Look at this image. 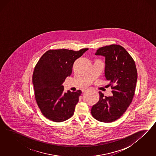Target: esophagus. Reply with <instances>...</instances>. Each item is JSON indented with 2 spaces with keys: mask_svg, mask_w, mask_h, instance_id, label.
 Here are the masks:
<instances>
[{
  "mask_svg": "<svg viewBox=\"0 0 156 156\" xmlns=\"http://www.w3.org/2000/svg\"><path fill=\"white\" fill-rule=\"evenodd\" d=\"M87 90H88V89H82V91L83 93H84V92H85L86 91H87Z\"/></svg>",
  "mask_w": 156,
  "mask_h": 156,
  "instance_id": "1",
  "label": "esophagus"
}]
</instances>
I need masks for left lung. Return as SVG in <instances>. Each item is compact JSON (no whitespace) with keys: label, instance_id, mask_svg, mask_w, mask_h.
Listing matches in <instances>:
<instances>
[{"label":"left lung","instance_id":"1","mask_svg":"<svg viewBox=\"0 0 156 156\" xmlns=\"http://www.w3.org/2000/svg\"><path fill=\"white\" fill-rule=\"evenodd\" d=\"M95 54L105 57V80L109 82L113 96L104 97L99 91V101L91 113L99 121L112 122L120 118L132 102L137 80L136 66L128 51L118 44L100 47Z\"/></svg>","mask_w":156,"mask_h":156}]
</instances>
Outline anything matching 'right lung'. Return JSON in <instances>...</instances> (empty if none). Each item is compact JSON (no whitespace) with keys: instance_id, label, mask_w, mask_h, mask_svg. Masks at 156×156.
Instances as JSON below:
<instances>
[{"instance_id":"1","label":"right lung","mask_w":156,"mask_h":156,"mask_svg":"<svg viewBox=\"0 0 156 156\" xmlns=\"http://www.w3.org/2000/svg\"><path fill=\"white\" fill-rule=\"evenodd\" d=\"M88 49L77 51L65 48L49 50L38 61L33 75L34 94L46 118L60 122L74 114L82 91L66 93L62 84L71 75L74 62Z\"/></svg>"}]
</instances>
